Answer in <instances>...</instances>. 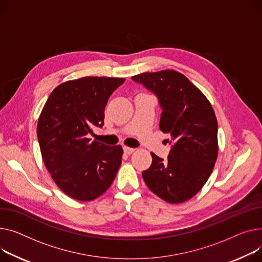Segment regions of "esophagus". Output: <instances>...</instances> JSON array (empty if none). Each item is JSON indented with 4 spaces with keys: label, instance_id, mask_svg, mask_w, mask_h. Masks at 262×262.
Segmentation results:
<instances>
[{
    "label": "esophagus",
    "instance_id": "1",
    "mask_svg": "<svg viewBox=\"0 0 262 262\" xmlns=\"http://www.w3.org/2000/svg\"><path fill=\"white\" fill-rule=\"evenodd\" d=\"M123 149H124V151H125L126 154H128V155L135 151V148H133V147H128V146H124V147H123Z\"/></svg>",
    "mask_w": 262,
    "mask_h": 262
}]
</instances>
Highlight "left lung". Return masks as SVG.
<instances>
[{
    "instance_id": "1",
    "label": "left lung",
    "mask_w": 262,
    "mask_h": 262,
    "mask_svg": "<svg viewBox=\"0 0 262 262\" xmlns=\"http://www.w3.org/2000/svg\"><path fill=\"white\" fill-rule=\"evenodd\" d=\"M158 98L160 130L169 134L167 159L151 152L142 177L148 188L169 203L194 197L211 176L218 155V125L211 103L182 74L175 71L132 77Z\"/></svg>"
}]
</instances>
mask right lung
<instances>
[{
  "label": "right lung",
  "instance_id": "obj_1",
  "mask_svg": "<svg viewBox=\"0 0 262 262\" xmlns=\"http://www.w3.org/2000/svg\"><path fill=\"white\" fill-rule=\"evenodd\" d=\"M122 78L85 77L60 84L49 95L37 135L47 170L73 199L91 201L113 183L123 149L91 141L94 127L104 125V110Z\"/></svg>",
  "mask_w": 262,
  "mask_h": 262
}]
</instances>
